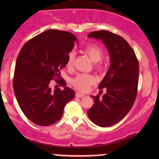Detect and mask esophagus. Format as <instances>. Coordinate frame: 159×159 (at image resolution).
<instances>
[{
  "mask_svg": "<svg viewBox=\"0 0 159 159\" xmlns=\"http://www.w3.org/2000/svg\"><path fill=\"white\" fill-rule=\"evenodd\" d=\"M75 96H76V97H78V98H82V97H84L85 95L80 93H76Z\"/></svg>",
  "mask_w": 159,
  "mask_h": 159,
  "instance_id": "esophagus-1",
  "label": "esophagus"
}]
</instances>
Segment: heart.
<instances>
[{
    "instance_id": "1",
    "label": "heart",
    "mask_w": 159,
    "mask_h": 159,
    "mask_svg": "<svg viewBox=\"0 0 159 159\" xmlns=\"http://www.w3.org/2000/svg\"><path fill=\"white\" fill-rule=\"evenodd\" d=\"M84 52L87 54L94 63H98L102 59L104 56L103 49L97 45H90L84 48ZM75 60V53L71 52L69 53L67 57L66 66L72 68L73 66ZM72 85L76 89L82 92L87 91L91 85L96 82V79L93 76L87 74H79L72 79Z\"/></svg>"
}]
</instances>
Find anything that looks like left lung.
<instances>
[{"label": "left lung", "mask_w": 159, "mask_h": 159, "mask_svg": "<svg viewBox=\"0 0 159 159\" xmlns=\"http://www.w3.org/2000/svg\"><path fill=\"white\" fill-rule=\"evenodd\" d=\"M88 37L101 39L107 47L111 65L98 89L102 96H91L94 104L87 111L96 125L108 127L120 122L132 109L137 96L139 63L134 50L123 37L107 30L91 32ZM102 91V90H101Z\"/></svg>", "instance_id": "left-lung-1"}]
</instances>
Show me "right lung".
Segmentation results:
<instances>
[{
	"label": "right lung",
	"mask_w": 159,
	"mask_h": 159,
	"mask_svg": "<svg viewBox=\"0 0 159 159\" xmlns=\"http://www.w3.org/2000/svg\"><path fill=\"white\" fill-rule=\"evenodd\" d=\"M75 36L69 32L48 30L27 42L16 63L13 89L16 99L27 119L42 126L52 125L61 118L65 105L75 97L60 71L66 66ZM65 88L52 91L54 78Z\"/></svg>",
	"instance_id": "1"
}]
</instances>
